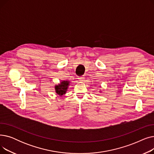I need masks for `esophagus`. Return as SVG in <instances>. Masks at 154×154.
<instances>
[{
    "instance_id": "obj_1",
    "label": "esophagus",
    "mask_w": 154,
    "mask_h": 154,
    "mask_svg": "<svg viewBox=\"0 0 154 154\" xmlns=\"http://www.w3.org/2000/svg\"><path fill=\"white\" fill-rule=\"evenodd\" d=\"M79 79V81H80V82H83L84 80V77L82 76V77H80L79 78H78Z\"/></svg>"
}]
</instances>
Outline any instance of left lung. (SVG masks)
Wrapping results in <instances>:
<instances>
[{
  "label": "left lung",
  "mask_w": 154,
  "mask_h": 154,
  "mask_svg": "<svg viewBox=\"0 0 154 154\" xmlns=\"http://www.w3.org/2000/svg\"><path fill=\"white\" fill-rule=\"evenodd\" d=\"M99 92H101V91H99Z\"/></svg>",
  "instance_id": "8db88e82"
}]
</instances>
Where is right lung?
Here are the masks:
<instances>
[{
    "label": "right lung",
    "instance_id": "right-lung-1",
    "mask_svg": "<svg viewBox=\"0 0 154 154\" xmlns=\"http://www.w3.org/2000/svg\"><path fill=\"white\" fill-rule=\"evenodd\" d=\"M69 85H70V81L67 80L61 81L58 85H55L54 88H55L56 94L60 96H62L64 94H66Z\"/></svg>",
    "mask_w": 154,
    "mask_h": 154
}]
</instances>
